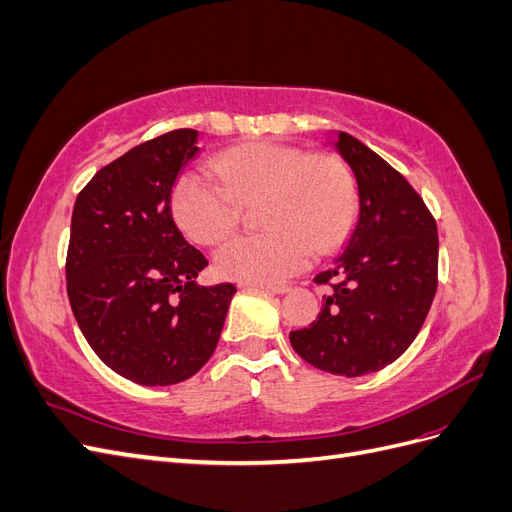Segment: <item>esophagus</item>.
<instances>
[{
    "label": "esophagus",
    "mask_w": 512,
    "mask_h": 512,
    "mask_svg": "<svg viewBox=\"0 0 512 512\" xmlns=\"http://www.w3.org/2000/svg\"><path fill=\"white\" fill-rule=\"evenodd\" d=\"M243 286L262 288V290H267V292H271V294H286V292L290 290V286H286V284H243Z\"/></svg>",
    "instance_id": "34e87169"
}]
</instances>
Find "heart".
<instances>
[{
	"instance_id": "obj_1",
	"label": "heart",
	"mask_w": 512,
	"mask_h": 512,
	"mask_svg": "<svg viewBox=\"0 0 512 512\" xmlns=\"http://www.w3.org/2000/svg\"><path fill=\"white\" fill-rule=\"evenodd\" d=\"M220 183L196 173L177 177L170 211L198 245L224 241L239 224L241 207L262 198L256 235L228 241L215 254V271L241 284H275L303 271L312 254H329L346 241L356 220V185L342 158L303 147L250 141L211 162Z\"/></svg>"
}]
</instances>
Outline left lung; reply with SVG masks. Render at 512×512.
Returning a JSON list of instances; mask_svg holds the SVG:
<instances>
[{"instance_id":"obj_1","label":"left lung","mask_w":512,"mask_h":512,"mask_svg":"<svg viewBox=\"0 0 512 512\" xmlns=\"http://www.w3.org/2000/svg\"><path fill=\"white\" fill-rule=\"evenodd\" d=\"M335 147L359 185V222L314 280L331 286V297L307 329L290 331V344L316 369L356 378L397 361L421 331L438 288V226L376 151L346 132Z\"/></svg>"}]
</instances>
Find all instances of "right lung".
I'll return each instance as SVG.
<instances>
[{"label": "right lung", "mask_w": 512, "mask_h": 512, "mask_svg": "<svg viewBox=\"0 0 512 512\" xmlns=\"http://www.w3.org/2000/svg\"><path fill=\"white\" fill-rule=\"evenodd\" d=\"M181 128L100 168L76 196L66 286L76 322L104 365L143 386L194 376L218 346L237 288L198 286L207 258L183 239L170 190L194 158Z\"/></svg>", "instance_id": "add662e5"}]
</instances>
